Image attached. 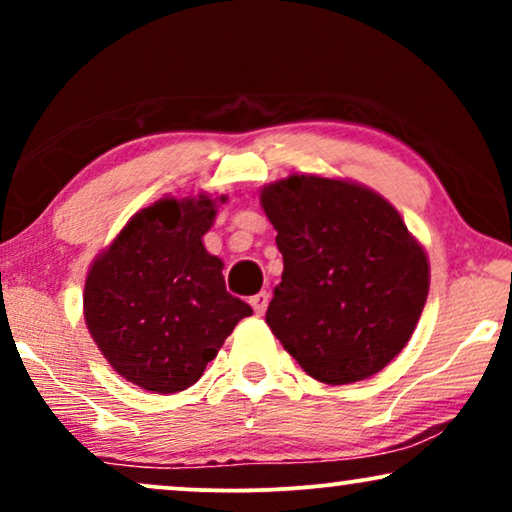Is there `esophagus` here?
<instances>
[{
  "instance_id": "obj_1",
  "label": "esophagus",
  "mask_w": 512,
  "mask_h": 512,
  "mask_svg": "<svg viewBox=\"0 0 512 512\" xmlns=\"http://www.w3.org/2000/svg\"><path fill=\"white\" fill-rule=\"evenodd\" d=\"M251 307H254L256 314H263L265 310H268V303H270V293L268 291H258L256 296L249 298Z\"/></svg>"
}]
</instances>
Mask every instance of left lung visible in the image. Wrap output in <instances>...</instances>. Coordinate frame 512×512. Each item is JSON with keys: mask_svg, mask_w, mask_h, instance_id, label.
<instances>
[{"mask_svg": "<svg viewBox=\"0 0 512 512\" xmlns=\"http://www.w3.org/2000/svg\"><path fill=\"white\" fill-rule=\"evenodd\" d=\"M282 282L265 321L314 380L380 373L408 345L429 293V263L394 207L359 184L293 174L263 188Z\"/></svg>", "mask_w": 512, "mask_h": 512, "instance_id": "left-lung-1", "label": "left lung"}]
</instances>
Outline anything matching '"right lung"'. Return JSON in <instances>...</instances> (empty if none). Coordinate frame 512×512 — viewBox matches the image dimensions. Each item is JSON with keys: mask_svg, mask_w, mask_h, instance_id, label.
I'll use <instances>...</instances> for the list:
<instances>
[{"mask_svg": "<svg viewBox=\"0 0 512 512\" xmlns=\"http://www.w3.org/2000/svg\"><path fill=\"white\" fill-rule=\"evenodd\" d=\"M214 216L207 195L160 200L132 216L88 272V331L116 373L146 391L174 394L198 382L251 314L226 291L221 258L202 247Z\"/></svg>", "mask_w": 512, "mask_h": 512, "instance_id": "add662e5", "label": "right lung"}]
</instances>
